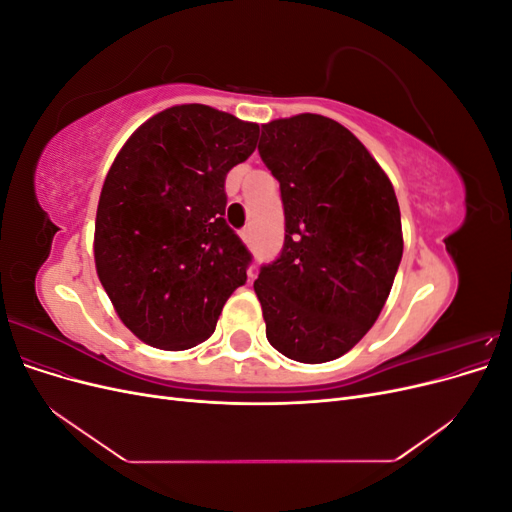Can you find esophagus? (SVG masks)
<instances>
[{
    "label": "esophagus",
    "mask_w": 512,
    "mask_h": 512,
    "mask_svg": "<svg viewBox=\"0 0 512 512\" xmlns=\"http://www.w3.org/2000/svg\"><path fill=\"white\" fill-rule=\"evenodd\" d=\"M241 239H243L245 243H250V241H252V230H250V228H245V230L241 232Z\"/></svg>",
    "instance_id": "1"
}]
</instances>
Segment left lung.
Instances as JSON below:
<instances>
[{
    "instance_id": "8db88e82",
    "label": "left lung",
    "mask_w": 512,
    "mask_h": 512,
    "mask_svg": "<svg viewBox=\"0 0 512 512\" xmlns=\"http://www.w3.org/2000/svg\"><path fill=\"white\" fill-rule=\"evenodd\" d=\"M280 181L282 254L254 282L269 344L299 363L346 354L374 327L404 254L393 183L342 123L294 115L262 126Z\"/></svg>"
}]
</instances>
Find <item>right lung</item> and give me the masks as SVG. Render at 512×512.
<instances>
[{
	"mask_svg": "<svg viewBox=\"0 0 512 512\" xmlns=\"http://www.w3.org/2000/svg\"><path fill=\"white\" fill-rule=\"evenodd\" d=\"M258 123L181 104L138 128L102 185L94 258L121 322L145 344L188 350L215 331L252 254L226 220L228 170Z\"/></svg>",
	"mask_w": 512,
	"mask_h": 512,
	"instance_id": "obj_1",
	"label": "right lung"
}]
</instances>
